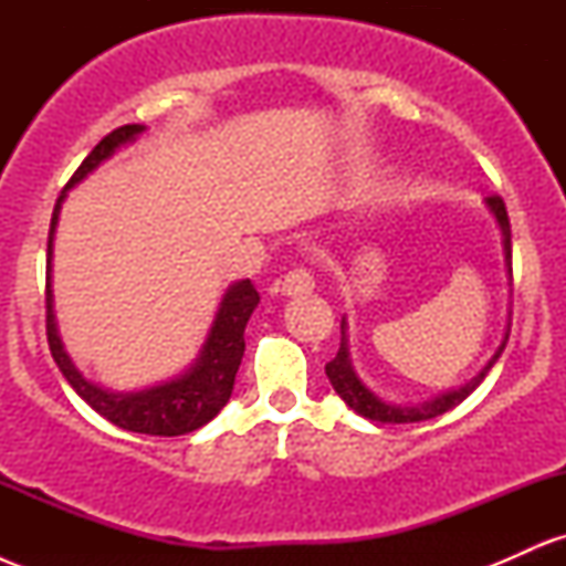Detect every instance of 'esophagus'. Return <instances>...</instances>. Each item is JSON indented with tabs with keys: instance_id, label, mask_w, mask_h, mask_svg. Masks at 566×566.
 Returning <instances> with one entry per match:
<instances>
[{
	"instance_id": "esophagus-1",
	"label": "esophagus",
	"mask_w": 566,
	"mask_h": 566,
	"mask_svg": "<svg viewBox=\"0 0 566 566\" xmlns=\"http://www.w3.org/2000/svg\"><path fill=\"white\" fill-rule=\"evenodd\" d=\"M314 274H311L305 265H297V269H292L290 274L282 279V292L284 295H303V292L314 290Z\"/></svg>"
}]
</instances>
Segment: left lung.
Returning <instances> with one entry per match:
<instances>
[{"label":"left lung","instance_id":"left-lung-1","mask_svg":"<svg viewBox=\"0 0 566 566\" xmlns=\"http://www.w3.org/2000/svg\"><path fill=\"white\" fill-rule=\"evenodd\" d=\"M486 205H490V210L495 212L500 229H503V237H505V258H509V271L513 276V269H511V220H509V212H505V201L497 197V193H492L490 199H486ZM509 335H511V324H509V333H505V340L500 343L497 354L492 356L490 365H486L482 373L473 378L469 386L458 388V391H450L444 396H439V399L433 401H426V405L420 407H396V405H388V401H382L375 396L369 388L361 382L359 378L354 375V369H350V361H348V348H346V324H343V340H340V348H337L335 359L327 361V367H324V373H327L329 382H333L335 394L340 396L346 405L354 409V412H359L361 418L367 420H375V423H420V420H431V418H439V415H444L447 409L458 407L460 401L465 399L471 391H476V386L486 378V373H490L492 367H495V361L500 359V354H503L505 343H509Z\"/></svg>","mask_w":566,"mask_h":566}]
</instances>
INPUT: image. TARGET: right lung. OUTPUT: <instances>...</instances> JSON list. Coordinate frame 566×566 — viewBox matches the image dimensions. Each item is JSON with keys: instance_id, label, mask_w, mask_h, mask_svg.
<instances>
[{"instance_id": "right-lung-1", "label": "right lung", "mask_w": 566, "mask_h": 566, "mask_svg": "<svg viewBox=\"0 0 566 566\" xmlns=\"http://www.w3.org/2000/svg\"><path fill=\"white\" fill-rule=\"evenodd\" d=\"M143 133L140 125H122L114 133H108L93 151L84 157V161L76 167V172L71 175V180L63 188V193L55 201L53 220H50V237H48V263L53 255V231L57 210H61V201L66 197V191L74 184H80L87 172H93L103 159H108L122 143L133 140L135 135ZM261 303L255 284L250 279L233 284L226 292L223 303L212 324L210 337H207L205 350L184 378L165 382V386L148 388V391L138 394H112L103 391V388L93 386L90 380H84L80 369L71 365L69 354L63 350L61 337L55 329V316H53V292L44 290V308H48V343L50 354H53L57 369L63 373V378L69 380V386L95 409L97 415H103L106 420H112L114 426L125 428L133 433H148V437H184L210 423L212 418L226 407L229 396L233 391V378H237V369L242 365L244 356V327L247 319L252 316L255 305Z\"/></svg>"}]
</instances>
